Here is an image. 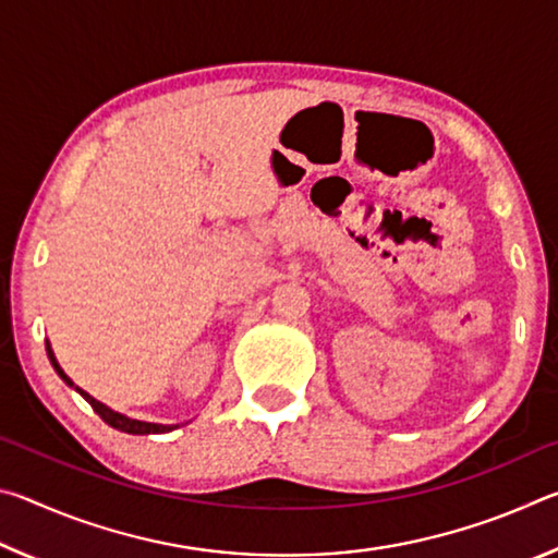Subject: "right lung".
Masks as SVG:
<instances>
[{"label":"right lung","instance_id":"1","mask_svg":"<svg viewBox=\"0 0 558 558\" xmlns=\"http://www.w3.org/2000/svg\"><path fill=\"white\" fill-rule=\"evenodd\" d=\"M46 354H49V359H51V364H53L56 374H59L65 384L73 386V389L78 391V393L83 396V399H86V401L93 405V411H96V413L100 415V418L106 421L108 426L116 428V430L130 433V436H153V433H169V430L179 428V423H149V421L130 418V415L120 413V411H116V409H110V405H106V403L98 401V399H93L90 393H86L83 389H78V386H75V384L69 379V374H65V372L61 369V364H59V362H56V354H53V349H51V344H49V339H46Z\"/></svg>","mask_w":558,"mask_h":558}]
</instances>
